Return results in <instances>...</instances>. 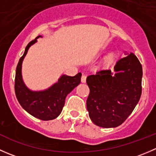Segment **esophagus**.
I'll use <instances>...</instances> for the list:
<instances>
[{
  "mask_svg": "<svg viewBox=\"0 0 156 156\" xmlns=\"http://www.w3.org/2000/svg\"><path fill=\"white\" fill-rule=\"evenodd\" d=\"M86 78H87V76L85 75H83L81 76V82L82 83H85L86 82Z\"/></svg>",
  "mask_w": 156,
  "mask_h": 156,
  "instance_id": "34e87169",
  "label": "esophagus"
}]
</instances>
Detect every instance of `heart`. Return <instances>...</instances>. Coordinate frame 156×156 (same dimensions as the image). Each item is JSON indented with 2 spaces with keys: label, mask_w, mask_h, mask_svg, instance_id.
Listing matches in <instances>:
<instances>
[{
  "label": "heart",
  "mask_w": 156,
  "mask_h": 156,
  "mask_svg": "<svg viewBox=\"0 0 156 156\" xmlns=\"http://www.w3.org/2000/svg\"><path fill=\"white\" fill-rule=\"evenodd\" d=\"M112 58H113V53H110V54L108 55V56L106 59H107V60H111Z\"/></svg>",
  "instance_id": "heart-1"
}]
</instances>
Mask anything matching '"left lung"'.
Returning a JSON list of instances; mask_svg holds the SVG:
<instances>
[{"instance_id": "left-lung-1", "label": "left lung", "mask_w": 156, "mask_h": 156, "mask_svg": "<svg viewBox=\"0 0 156 156\" xmlns=\"http://www.w3.org/2000/svg\"><path fill=\"white\" fill-rule=\"evenodd\" d=\"M126 55L116 62L114 75L110 69H101L87 78V109L91 121L99 127L122 125L140 98L142 66L133 53Z\"/></svg>"}]
</instances>
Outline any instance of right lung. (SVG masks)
Masks as SVG:
<instances>
[{
    "mask_svg": "<svg viewBox=\"0 0 156 156\" xmlns=\"http://www.w3.org/2000/svg\"><path fill=\"white\" fill-rule=\"evenodd\" d=\"M39 35L29 42L24 54L20 59L16 70L15 93L21 106L34 117L43 121L53 120L57 118L65 105L66 96L81 83V73L75 76L62 75L57 82L48 89L40 91L31 90L26 87L22 76V64L31 45L37 42Z\"/></svg>",
    "mask_w": 156,
    "mask_h": 156,
    "instance_id": "1",
    "label": "right lung"
}]
</instances>
